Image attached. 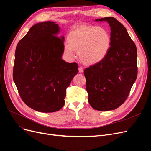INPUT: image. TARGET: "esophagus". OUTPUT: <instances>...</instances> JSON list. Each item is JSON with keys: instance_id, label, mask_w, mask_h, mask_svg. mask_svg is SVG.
<instances>
[{"instance_id": "34e87169", "label": "esophagus", "mask_w": 151, "mask_h": 151, "mask_svg": "<svg viewBox=\"0 0 151 151\" xmlns=\"http://www.w3.org/2000/svg\"><path fill=\"white\" fill-rule=\"evenodd\" d=\"M78 71H79L80 73H83V71H84V68L83 67H80L79 68H78Z\"/></svg>"}]
</instances>
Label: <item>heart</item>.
I'll use <instances>...</instances> for the list:
<instances>
[{
	"label": "heart",
	"mask_w": 151,
	"mask_h": 151,
	"mask_svg": "<svg viewBox=\"0 0 151 151\" xmlns=\"http://www.w3.org/2000/svg\"><path fill=\"white\" fill-rule=\"evenodd\" d=\"M110 36L107 30L94 26L79 25L72 29L64 45V51L68 56L74 55L75 50L83 62L94 65L102 61L110 46Z\"/></svg>",
	"instance_id": "b5f03b06"
}]
</instances>
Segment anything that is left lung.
I'll return each instance as SVG.
<instances>
[{
	"label": "left lung",
	"instance_id": "8db88e82",
	"mask_svg": "<svg viewBox=\"0 0 151 151\" xmlns=\"http://www.w3.org/2000/svg\"><path fill=\"white\" fill-rule=\"evenodd\" d=\"M106 21L110 27V47L100 62L84 71L88 102L94 109L108 111L126 101L137 75V49L124 26L114 17Z\"/></svg>",
	"mask_w": 151,
	"mask_h": 151
}]
</instances>
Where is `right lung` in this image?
I'll return each instance as SVG.
<instances>
[{
  "label": "right lung",
  "mask_w": 151,
  "mask_h": 151,
  "mask_svg": "<svg viewBox=\"0 0 151 151\" xmlns=\"http://www.w3.org/2000/svg\"><path fill=\"white\" fill-rule=\"evenodd\" d=\"M52 22L30 28L17 45L13 78L22 101L41 112H54L65 104L67 88L78 73V64L62 59L64 37Z\"/></svg>",
  "instance_id": "obj_1"
}]
</instances>
